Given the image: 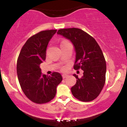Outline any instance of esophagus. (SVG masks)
Masks as SVG:
<instances>
[{
    "instance_id": "34e87169",
    "label": "esophagus",
    "mask_w": 127,
    "mask_h": 127,
    "mask_svg": "<svg viewBox=\"0 0 127 127\" xmlns=\"http://www.w3.org/2000/svg\"><path fill=\"white\" fill-rule=\"evenodd\" d=\"M62 77L63 79H65V78H66L67 77H68V75H66V74H63Z\"/></svg>"
}]
</instances>
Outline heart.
Instances as JSON below:
<instances>
[{
    "label": "heart",
    "instance_id": "heart-1",
    "mask_svg": "<svg viewBox=\"0 0 127 127\" xmlns=\"http://www.w3.org/2000/svg\"><path fill=\"white\" fill-rule=\"evenodd\" d=\"M66 42V41H65H65H63V42H62V43H63V42ZM65 69V67H63V68H62V70H64Z\"/></svg>",
    "mask_w": 127,
    "mask_h": 127
}]
</instances>
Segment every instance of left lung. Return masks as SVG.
<instances>
[{"mask_svg": "<svg viewBox=\"0 0 127 127\" xmlns=\"http://www.w3.org/2000/svg\"><path fill=\"white\" fill-rule=\"evenodd\" d=\"M57 34L72 42L76 51L74 68L84 70L81 78L73 75L77 79L71 88L73 95L82 101L94 100L106 81V60L100 46L91 36L78 28L60 29Z\"/></svg>", "mask_w": 127, "mask_h": 127, "instance_id": "1", "label": "left lung"}]
</instances>
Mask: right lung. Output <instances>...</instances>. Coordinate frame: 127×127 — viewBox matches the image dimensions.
Listing matches in <instances>:
<instances>
[{
	"label": "right lung",
	"mask_w": 127,
	"mask_h": 127,
	"mask_svg": "<svg viewBox=\"0 0 127 127\" xmlns=\"http://www.w3.org/2000/svg\"><path fill=\"white\" fill-rule=\"evenodd\" d=\"M56 32L57 30H44L32 36L23 46L17 60V72L22 90L37 104L48 103L54 98L57 87L63 79L58 72L43 75L39 67L45 60L48 44Z\"/></svg>",
	"instance_id": "right-lung-1"
}]
</instances>
